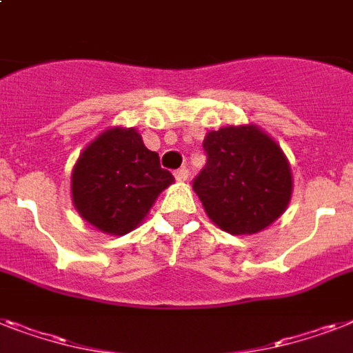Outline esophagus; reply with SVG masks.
<instances>
[{"mask_svg":"<svg viewBox=\"0 0 353 353\" xmlns=\"http://www.w3.org/2000/svg\"><path fill=\"white\" fill-rule=\"evenodd\" d=\"M174 176H176V179L177 181H186V179H188V176H190V174H188V168H177L176 172H174Z\"/></svg>","mask_w":353,"mask_h":353,"instance_id":"1","label":"esophagus"}]
</instances>
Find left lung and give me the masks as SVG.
<instances>
[{
	"label": "left lung",
	"mask_w": 353,
	"mask_h": 353,
	"mask_svg": "<svg viewBox=\"0 0 353 353\" xmlns=\"http://www.w3.org/2000/svg\"><path fill=\"white\" fill-rule=\"evenodd\" d=\"M206 165L192 186L228 234H257L285 212L292 174L285 154L257 127H226L203 141Z\"/></svg>",
	"instance_id": "1"
}]
</instances>
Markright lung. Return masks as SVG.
Returning a JSON list of instances; mask_svg holds the SVG:
<instances>
[{
  "mask_svg": "<svg viewBox=\"0 0 353 353\" xmlns=\"http://www.w3.org/2000/svg\"><path fill=\"white\" fill-rule=\"evenodd\" d=\"M174 181L134 128H112L90 143L72 174L77 212L101 232L125 236Z\"/></svg>",
  "mask_w": 353,
  "mask_h": 353,
  "instance_id": "1",
  "label": "right lung"
}]
</instances>
